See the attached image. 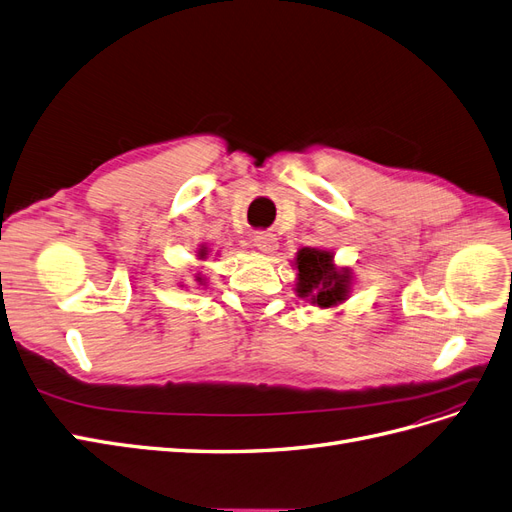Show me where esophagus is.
Listing matches in <instances>:
<instances>
[{
  "label": "esophagus",
  "instance_id": "obj_1",
  "mask_svg": "<svg viewBox=\"0 0 512 512\" xmlns=\"http://www.w3.org/2000/svg\"><path fill=\"white\" fill-rule=\"evenodd\" d=\"M254 245L262 254H273L277 250V237L271 235V232H256Z\"/></svg>",
  "mask_w": 512,
  "mask_h": 512
}]
</instances>
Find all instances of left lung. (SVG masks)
<instances>
[{
	"label": "left lung",
	"instance_id": "8db88e82",
	"mask_svg": "<svg viewBox=\"0 0 512 512\" xmlns=\"http://www.w3.org/2000/svg\"><path fill=\"white\" fill-rule=\"evenodd\" d=\"M292 265L297 269V297L320 309H335L348 301L354 284L352 271L339 267L331 250L301 247Z\"/></svg>",
	"mask_w": 512,
	"mask_h": 512
}]
</instances>
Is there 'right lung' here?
Returning a JSON list of instances; mask_svg holds the SVG:
<instances>
[{"label": "right lung", "mask_w": 512, "mask_h": 512, "mask_svg": "<svg viewBox=\"0 0 512 512\" xmlns=\"http://www.w3.org/2000/svg\"><path fill=\"white\" fill-rule=\"evenodd\" d=\"M209 254H211L209 245H207V243H200V245H198V250H196V258H198V262H205V260L209 258ZM215 256H218V254H215ZM194 282H196L198 286H205V284H207V277L198 271V273H194ZM181 286H183V284H181Z\"/></svg>", "instance_id": "right-lung-1"}]
</instances>
